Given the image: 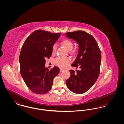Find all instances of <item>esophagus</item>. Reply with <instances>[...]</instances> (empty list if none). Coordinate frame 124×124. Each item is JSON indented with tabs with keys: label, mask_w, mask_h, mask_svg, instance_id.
<instances>
[{
	"label": "esophagus",
	"mask_w": 124,
	"mask_h": 124,
	"mask_svg": "<svg viewBox=\"0 0 124 124\" xmlns=\"http://www.w3.org/2000/svg\"><path fill=\"white\" fill-rule=\"evenodd\" d=\"M64 70H63V69H60V72H61L62 71H63Z\"/></svg>",
	"instance_id": "34e87169"
}]
</instances>
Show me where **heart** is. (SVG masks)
I'll list each match as a JSON object with an SVG mask.
<instances>
[{
  "mask_svg": "<svg viewBox=\"0 0 124 124\" xmlns=\"http://www.w3.org/2000/svg\"><path fill=\"white\" fill-rule=\"evenodd\" d=\"M61 45L68 51H70L71 53L75 52L74 50H72L73 47V42L69 39H65L61 42ZM57 49V45H54L53 47L52 53L54 54ZM71 59L69 58H64L62 57H58L54 60L55 64L61 68H65L71 63Z\"/></svg>",
  "mask_w": 124,
  "mask_h": 124,
  "instance_id": "obj_1",
  "label": "heart"
}]
</instances>
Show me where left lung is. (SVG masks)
Instances as JSON below:
<instances>
[{"label": "left lung", "instance_id": "8db88e82", "mask_svg": "<svg viewBox=\"0 0 124 124\" xmlns=\"http://www.w3.org/2000/svg\"><path fill=\"white\" fill-rule=\"evenodd\" d=\"M65 34L78 45L77 58L71 65L79 69L76 72L70 70L71 76L66 80V84L72 92L82 94L93 85L99 76L101 60L100 49L94 37L85 31L68 32Z\"/></svg>", "mask_w": 124, "mask_h": 124}]
</instances>
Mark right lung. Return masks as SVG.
Returning a JSON list of instances; mask_svg holds the SVG:
<instances>
[{"label": "right lung", "mask_w": 124, "mask_h": 124, "mask_svg": "<svg viewBox=\"0 0 124 124\" xmlns=\"http://www.w3.org/2000/svg\"><path fill=\"white\" fill-rule=\"evenodd\" d=\"M60 34L37 30L24 42L19 55L20 73L27 86L35 93H47L52 88L54 78L59 73V67L54 66L49 70L45 64Z\"/></svg>", "instance_id": "1"}]
</instances>
